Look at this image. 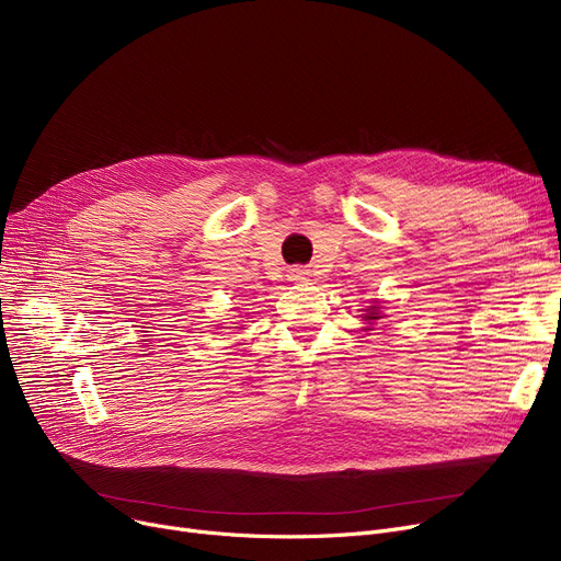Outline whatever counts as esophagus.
<instances>
[{
	"instance_id": "1",
	"label": "esophagus",
	"mask_w": 561,
	"mask_h": 561,
	"mask_svg": "<svg viewBox=\"0 0 561 561\" xmlns=\"http://www.w3.org/2000/svg\"><path fill=\"white\" fill-rule=\"evenodd\" d=\"M288 282L293 284H302V282H311V271L302 268V265H293V268L288 271Z\"/></svg>"
}]
</instances>
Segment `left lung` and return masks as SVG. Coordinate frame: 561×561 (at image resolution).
I'll return each instance as SVG.
<instances>
[{"label": "left lung", "mask_w": 561, "mask_h": 561, "mask_svg": "<svg viewBox=\"0 0 561 561\" xmlns=\"http://www.w3.org/2000/svg\"><path fill=\"white\" fill-rule=\"evenodd\" d=\"M364 313H362V320H366V328H364V332H370V330H375L373 325L377 320H381L385 318V313H381V305L375 300L370 307H366V309H362Z\"/></svg>", "instance_id": "left-lung-1"}]
</instances>
